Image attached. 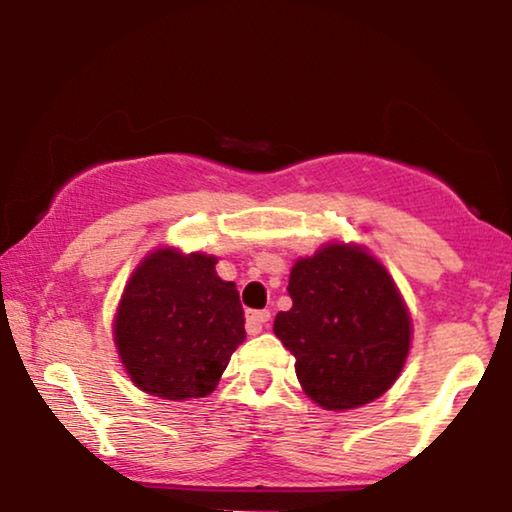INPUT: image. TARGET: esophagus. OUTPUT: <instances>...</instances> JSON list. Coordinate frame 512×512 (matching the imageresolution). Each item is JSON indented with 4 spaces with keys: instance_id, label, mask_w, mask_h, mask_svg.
<instances>
[{
    "instance_id": "34e87169",
    "label": "esophagus",
    "mask_w": 512,
    "mask_h": 512,
    "mask_svg": "<svg viewBox=\"0 0 512 512\" xmlns=\"http://www.w3.org/2000/svg\"><path fill=\"white\" fill-rule=\"evenodd\" d=\"M268 319H270L268 310H249L247 312V333L258 335L263 331V326L268 324Z\"/></svg>"
}]
</instances>
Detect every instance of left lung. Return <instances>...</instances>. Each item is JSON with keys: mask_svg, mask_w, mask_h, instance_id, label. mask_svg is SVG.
Returning <instances> with one entry per match:
<instances>
[{"mask_svg": "<svg viewBox=\"0 0 512 512\" xmlns=\"http://www.w3.org/2000/svg\"><path fill=\"white\" fill-rule=\"evenodd\" d=\"M275 335L296 356L303 391L324 410L380 398L408 359L412 321L384 265L356 244H324L291 268Z\"/></svg>", "mask_w": 512, "mask_h": 512, "instance_id": "left-lung-1", "label": "left lung"}]
</instances>
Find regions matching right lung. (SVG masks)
I'll list each match as a JSON object with an SVG mask.
<instances>
[{"label": "right lung", "instance_id": "1", "mask_svg": "<svg viewBox=\"0 0 512 512\" xmlns=\"http://www.w3.org/2000/svg\"><path fill=\"white\" fill-rule=\"evenodd\" d=\"M216 258L156 249L125 284L114 342L130 380L151 396L186 401L212 394L242 345L244 312Z\"/></svg>", "mask_w": 512, "mask_h": 512}]
</instances>
